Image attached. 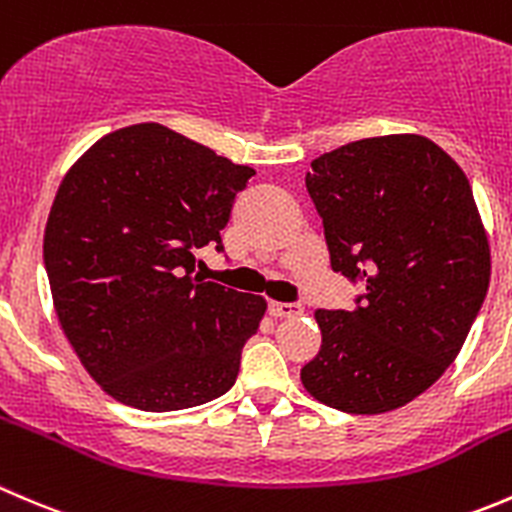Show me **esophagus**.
I'll return each mask as SVG.
<instances>
[{"mask_svg": "<svg viewBox=\"0 0 512 512\" xmlns=\"http://www.w3.org/2000/svg\"><path fill=\"white\" fill-rule=\"evenodd\" d=\"M268 311H271L273 318H296V316H301V313H303V306H301V303L271 301Z\"/></svg>", "mask_w": 512, "mask_h": 512, "instance_id": "obj_1", "label": "esophagus"}]
</instances>
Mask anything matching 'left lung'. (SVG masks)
<instances>
[{
  "label": "left lung",
  "instance_id": "obj_1",
  "mask_svg": "<svg viewBox=\"0 0 512 512\" xmlns=\"http://www.w3.org/2000/svg\"><path fill=\"white\" fill-rule=\"evenodd\" d=\"M306 189L331 268L366 283L353 311L318 308L321 351L301 368L316 401L396 411L455 361L490 283L468 176L418 134L351 141L311 161Z\"/></svg>",
  "mask_w": 512,
  "mask_h": 512
}]
</instances>
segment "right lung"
I'll return each mask as SVG.
<instances>
[{
    "label": "right lung",
    "mask_w": 512,
    "mask_h": 512,
    "mask_svg": "<svg viewBox=\"0 0 512 512\" xmlns=\"http://www.w3.org/2000/svg\"><path fill=\"white\" fill-rule=\"evenodd\" d=\"M256 171L166 126L101 136L67 171L47 229L54 311L91 378L164 413L224 396L266 301L194 276Z\"/></svg>",
    "instance_id": "add662e5"
}]
</instances>
